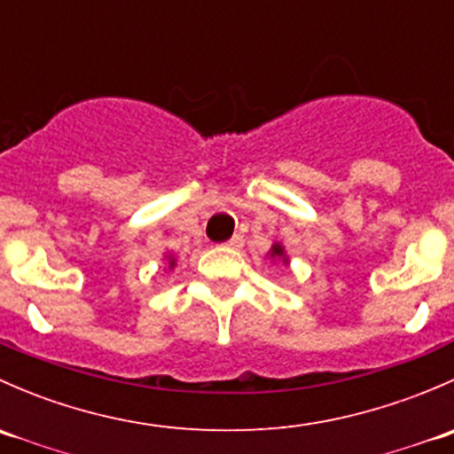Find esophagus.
I'll return each mask as SVG.
<instances>
[{"mask_svg":"<svg viewBox=\"0 0 454 454\" xmlns=\"http://www.w3.org/2000/svg\"><path fill=\"white\" fill-rule=\"evenodd\" d=\"M226 246H228V248H235V250L244 248V237H241V235H235V237H232L231 241H226Z\"/></svg>","mask_w":454,"mask_h":454,"instance_id":"esophagus-1","label":"esophagus"}]
</instances>
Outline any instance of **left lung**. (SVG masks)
Masks as SVG:
<instances>
[{
  "instance_id": "1",
  "label": "left lung",
  "mask_w": 454,
  "mask_h": 454,
  "mask_svg": "<svg viewBox=\"0 0 454 454\" xmlns=\"http://www.w3.org/2000/svg\"><path fill=\"white\" fill-rule=\"evenodd\" d=\"M265 256H270V261H272V263L290 265V256H287V253H286V246H283L281 241H274L272 248L268 250V254H265Z\"/></svg>"
}]
</instances>
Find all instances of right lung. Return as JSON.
Instances as JSON below:
<instances>
[{"instance_id": "add662e5", "label": "right lung", "mask_w": 454, "mask_h": 454, "mask_svg": "<svg viewBox=\"0 0 454 454\" xmlns=\"http://www.w3.org/2000/svg\"><path fill=\"white\" fill-rule=\"evenodd\" d=\"M164 261H167V268L168 270H176V265H177V259L173 254H164Z\"/></svg>"}]
</instances>
